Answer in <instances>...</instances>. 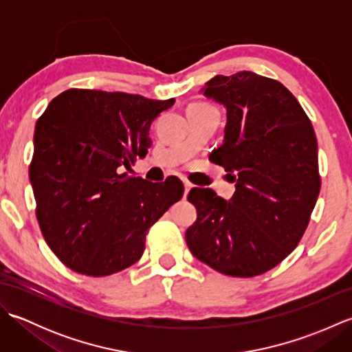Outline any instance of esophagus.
Segmentation results:
<instances>
[{
    "label": "esophagus",
    "instance_id": "esophagus-1",
    "mask_svg": "<svg viewBox=\"0 0 352 352\" xmlns=\"http://www.w3.org/2000/svg\"><path fill=\"white\" fill-rule=\"evenodd\" d=\"M193 188V184L192 183H189V182H184V197H188V193H189V190Z\"/></svg>",
    "mask_w": 352,
    "mask_h": 352
}]
</instances>
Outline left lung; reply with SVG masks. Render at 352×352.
Here are the masks:
<instances>
[{
	"instance_id": "1",
	"label": "left lung",
	"mask_w": 352,
	"mask_h": 352,
	"mask_svg": "<svg viewBox=\"0 0 352 352\" xmlns=\"http://www.w3.org/2000/svg\"><path fill=\"white\" fill-rule=\"evenodd\" d=\"M199 94L227 111L210 160L233 172L236 190L228 201L189 192L197 221L186 243L214 271L256 276L286 258L309 226L320 189L315 130L286 87L251 71L214 76Z\"/></svg>"
}]
</instances>
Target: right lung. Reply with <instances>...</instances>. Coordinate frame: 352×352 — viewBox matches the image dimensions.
<instances>
[{
	"label": "right lung",
	"instance_id": "add662e5",
	"mask_svg": "<svg viewBox=\"0 0 352 352\" xmlns=\"http://www.w3.org/2000/svg\"><path fill=\"white\" fill-rule=\"evenodd\" d=\"M175 100L69 89L52 100L34 129L30 183L48 246L63 265L106 276L136 263L148 228L180 201L177 177H129L151 146L149 126Z\"/></svg>",
	"mask_w": 352,
	"mask_h": 352
}]
</instances>
